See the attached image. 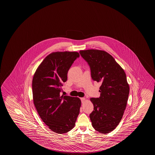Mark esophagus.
I'll use <instances>...</instances> for the list:
<instances>
[{
    "instance_id": "esophagus-1",
    "label": "esophagus",
    "mask_w": 155,
    "mask_h": 155,
    "mask_svg": "<svg viewBox=\"0 0 155 155\" xmlns=\"http://www.w3.org/2000/svg\"><path fill=\"white\" fill-rule=\"evenodd\" d=\"M81 103H83L85 102V98H81Z\"/></svg>"
}]
</instances>
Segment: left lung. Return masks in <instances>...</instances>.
<instances>
[{"label": "left lung", "instance_id": "left-lung-1", "mask_svg": "<svg viewBox=\"0 0 155 155\" xmlns=\"http://www.w3.org/2000/svg\"><path fill=\"white\" fill-rule=\"evenodd\" d=\"M79 53L90 66L92 79L102 83L99 98H90L92 127L101 134L109 133L119 124L127 107L130 88L126 74L106 51L91 49Z\"/></svg>", "mask_w": 155, "mask_h": 155}]
</instances>
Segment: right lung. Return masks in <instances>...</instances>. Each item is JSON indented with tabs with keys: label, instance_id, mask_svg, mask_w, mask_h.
I'll use <instances>...</instances> for the list:
<instances>
[{
	"label": "right lung",
	"instance_id": "right-lung-1",
	"mask_svg": "<svg viewBox=\"0 0 155 155\" xmlns=\"http://www.w3.org/2000/svg\"><path fill=\"white\" fill-rule=\"evenodd\" d=\"M79 57L77 52H54L46 56L33 75V103L48 128L57 134L74 128L80 111L78 97L61 95L63 84L72 64Z\"/></svg>",
	"mask_w": 155,
	"mask_h": 155
}]
</instances>
